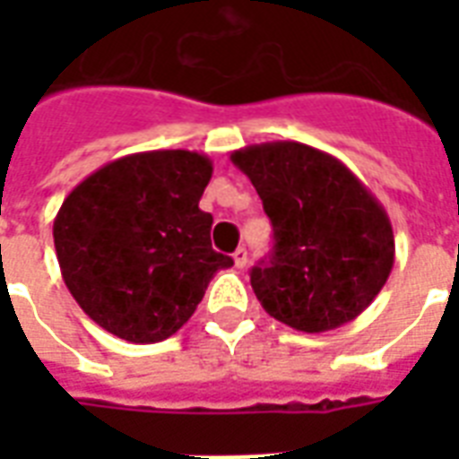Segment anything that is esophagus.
Wrapping results in <instances>:
<instances>
[{
  "label": "esophagus",
  "instance_id": "1",
  "mask_svg": "<svg viewBox=\"0 0 459 459\" xmlns=\"http://www.w3.org/2000/svg\"><path fill=\"white\" fill-rule=\"evenodd\" d=\"M233 262H236L238 269H245V266H247V250H245V247H238V250L233 252Z\"/></svg>",
  "mask_w": 459,
  "mask_h": 459
}]
</instances>
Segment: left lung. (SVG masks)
<instances>
[{
  "label": "left lung",
  "mask_w": 459,
  "mask_h": 459,
  "mask_svg": "<svg viewBox=\"0 0 459 459\" xmlns=\"http://www.w3.org/2000/svg\"><path fill=\"white\" fill-rule=\"evenodd\" d=\"M273 226V255L250 273L266 314L302 333L357 319L395 262L384 204L333 154L276 140L230 152Z\"/></svg>",
  "instance_id": "8db88e82"
}]
</instances>
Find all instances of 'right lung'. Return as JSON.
<instances>
[{
	"label": "right lung",
	"mask_w": 459,
	"mask_h": 459,
	"mask_svg": "<svg viewBox=\"0 0 459 459\" xmlns=\"http://www.w3.org/2000/svg\"><path fill=\"white\" fill-rule=\"evenodd\" d=\"M207 154L152 150L114 159L68 193L54 247L68 293L90 319L128 342L173 335L233 259L212 250L200 197Z\"/></svg>",
	"instance_id": "add662e5"
}]
</instances>
